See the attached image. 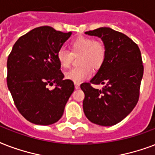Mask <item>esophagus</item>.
<instances>
[{
	"label": "esophagus",
	"mask_w": 155,
	"mask_h": 155,
	"mask_svg": "<svg viewBox=\"0 0 155 155\" xmlns=\"http://www.w3.org/2000/svg\"><path fill=\"white\" fill-rule=\"evenodd\" d=\"M74 85H75V88H76V89L80 88V84H79V83H75Z\"/></svg>",
	"instance_id": "34e87169"
}]
</instances>
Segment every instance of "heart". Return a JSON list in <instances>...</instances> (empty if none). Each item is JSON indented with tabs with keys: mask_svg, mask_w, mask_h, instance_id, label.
<instances>
[{
	"mask_svg": "<svg viewBox=\"0 0 155 155\" xmlns=\"http://www.w3.org/2000/svg\"><path fill=\"white\" fill-rule=\"evenodd\" d=\"M71 52L61 48L57 51L56 59L61 67L68 69L72 63L73 55L81 54L78 63L81 66L76 67L65 73V78L75 83H79L90 78L92 69H99L106 57L105 44L99 40H94L89 37L80 36L70 43Z\"/></svg>",
	"mask_w": 155,
	"mask_h": 155,
	"instance_id": "obj_1",
	"label": "heart"
}]
</instances>
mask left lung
<instances>
[{
	"mask_svg": "<svg viewBox=\"0 0 155 155\" xmlns=\"http://www.w3.org/2000/svg\"><path fill=\"white\" fill-rule=\"evenodd\" d=\"M101 38L106 47L104 64L90 82L81 89L85 94L83 111L89 120L111 126L129 115L138 102L143 64L140 49L130 38L109 27L85 32ZM91 84H102V90Z\"/></svg>",
	"mask_w": 155,
	"mask_h": 155,
	"instance_id": "8db88e82",
	"label": "left lung"
}]
</instances>
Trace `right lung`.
I'll return each mask as SVG.
<instances>
[{"label":"right lung","instance_id":"add662e5","mask_svg":"<svg viewBox=\"0 0 155 155\" xmlns=\"http://www.w3.org/2000/svg\"><path fill=\"white\" fill-rule=\"evenodd\" d=\"M72 32L39 26L21 36L7 60V86L17 109L27 120L39 125L56 123L74 91L64 80L56 54ZM56 84L53 90L47 86Z\"/></svg>","mask_w":155,"mask_h":155}]
</instances>
